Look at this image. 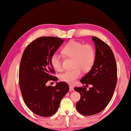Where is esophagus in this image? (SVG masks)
I'll return each instance as SVG.
<instances>
[{"label": "esophagus", "mask_w": 131, "mask_h": 131, "mask_svg": "<svg viewBox=\"0 0 131 131\" xmlns=\"http://www.w3.org/2000/svg\"><path fill=\"white\" fill-rule=\"evenodd\" d=\"M69 90H70V91H74V88L73 87H72V86H70V89H69Z\"/></svg>", "instance_id": "34e87169"}]
</instances>
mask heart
I'll list each match as a JSON object with an SVG mask.
<instances>
[{
	"label": "heart",
	"instance_id": "b5f03b06",
	"mask_svg": "<svg viewBox=\"0 0 131 131\" xmlns=\"http://www.w3.org/2000/svg\"><path fill=\"white\" fill-rule=\"evenodd\" d=\"M61 52L67 57L73 59L74 69L65 71L60 75V80L63 82L73 84L77 79L81 76V69L83 71H88L94 65L95 51L94 47L90 44H83L80 42L72 40L63 47ZM50 63L55 70H61L62 60L60 56L58 53H54L52 55Z\"/></svg>",
	"mask_w": 131,
	"mask_h": 131
}]
</instances>
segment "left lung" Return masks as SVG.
Returning a JSON list of instances; mask_svg holds the SVG:
<instances>
[{
    "instance_id": "left-lung-1",
    "label": "left lung",
    "mask_w": 131,
    "mask_h": 131,
    "mask_svg": "<svg viewBox=\"0 0 131 131\" xmlns=\"http://www.w3.org/2000/svg\"><path fill=\"white\" fill-rule=\"evenodd\" d=\"M92 39L96 50L95 61L80 82L92 87L88 90L85 87H74L81 95L76 108L84 116L97 114L105 109L112 97L117 80L116 62L111 48L97 37L93 36Z\"/></svg>"
}]
</instances>
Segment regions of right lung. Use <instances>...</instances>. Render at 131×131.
I'll return each instance as SVG.
<instances>
[{
    "mask_svg": "<svg viewBox=\"0 0 131 131\" xmlns=\"http://www.w3.org/2000/svg\"><path fill=\"white\" fill-rule=\"evenodd\" d=\"M59 37H39L28 45L21 60L19 86L26 105L36 115L51 116L58 109L60 101L69 90L65 82L47 86L48 81H57L50 63L52 55L64 42Z\"/></svg>",
    "mask_w": 131,
    "mask_h": 131,
    "instance_id": "obj_1",
    "label": "right lung"
}]
</instances>
